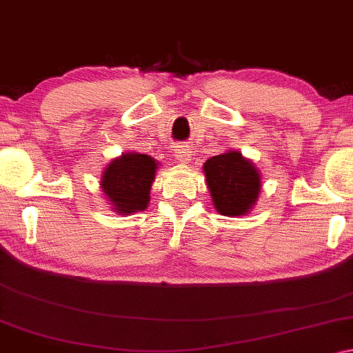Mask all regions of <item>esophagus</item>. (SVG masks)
I'll use <instances>...</instances> for the list:
<instances>
[{
	"instance_id": "esophagus-1",
	"label": "esophagus",
	"mask_w": 353,
	"mask_h": 353,
	"mask_svg": "<svg viewBox=\"0 0 353 353\" xmlns=\"http://www.w3.org/2000/svg\"><path fill=\"white\" fill-rule=\"evenodd\" d=\"M175 158H176V161L183 162V164H189L192 159V154L186 145H178L175 150Z\"/></svg>"
}]
</instances>
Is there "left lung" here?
<instances>
[{"mask_svg":"<svg viewBox=\"0 0 353 353\" xmlns=\"http://www.w3.org/2000/svg\"><path fill=\"white\" fill-rule=\"evenodd\" d=\"M214 208L224 216H245L256 205L262 181L251 161L240 151L213 156L203 164Z\"/></svg>","mask_w":353,"mask_h":353,"instance_id":"left-lung-1","label":"left lung"}]
</instances>
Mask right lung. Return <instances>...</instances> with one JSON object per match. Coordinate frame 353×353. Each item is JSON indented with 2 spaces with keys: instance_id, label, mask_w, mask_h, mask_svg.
Returning a JSON list of instances; mask_svg holds the SVG:
<instances>
[{
  "instance_id": "obj_1",
  "label": "right lung",
  "mask_w": 353,
  "mask_h": 353,
  "mask_svg": "<svg viewBox=\"0 0 353 353\" xmlns=\"http://www.w3.org/2000/svg\"><path fill=\"white\" fill-rule=\"evenodd\" d=\"M156 169V159L140 153H124L105 167L101 188L117 213L128 216L146 208Z\"/></svg>"
}]
</instances>
